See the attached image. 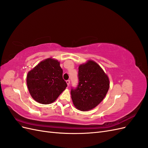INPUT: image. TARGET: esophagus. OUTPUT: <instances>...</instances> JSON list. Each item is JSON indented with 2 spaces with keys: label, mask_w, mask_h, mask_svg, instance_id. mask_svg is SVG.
Wrapping results in <instances>:
<instances>
[{
  "label": "esophagus",
  "mask_w": 148,
  "mask_h": 148,
  "mask_svg": "<svg viewBox=\"0 0 148 148\" xmlns=\"http://www.w3.org/2000/svg\"><path fill=\"white\" fill-rule=\"evenodd\" d=\"M66 83L67 85H68V86H69L70 83V80H69H69H66Z\"/></svg>",
  "instance_id": "34e87169"
}]
</instances>
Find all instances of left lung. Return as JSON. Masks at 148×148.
I'll return each mask as SVG.
<instances>
[{
  "instance_id": "1",
  "label": "left lung",
  "mask_w": 148,
  "mask_h": 148,
  "mask_svg": "<svg viewBox=\"0 0 148 148\" xmlns=\"http://www.w3.org/2000/svg\"><path fill=\"white\" fill-rule=\"evenodd\" d=\"M79 83L71 89V97L75 108L88 111L104 99L110 87L109 78L95 61L88 60L78 67Z\"/></svg>"
}]
</instances>
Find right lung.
Listing matches in <instances>:
<instances>
[{
	"instance_id": "1",
	"label": "right lung",
	"mask_w": 148,
	"mask_h": 148,
	"mask_svg": "<svg viewBox=\"0 0 148 148\" xmlns=\"http://www.w3.org/2000/svg\"><path fill=\"white\" fill-rule=\"evenodd\" d=\"M62 73L60 62L52 57L43 60L29 71L26 83L33 99L42 104L54 102L67 86Z\"/></svg>"
}]
</instances>
